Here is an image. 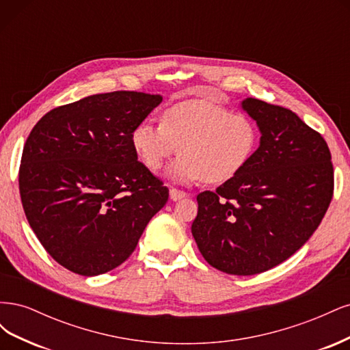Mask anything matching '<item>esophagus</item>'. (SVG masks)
I'll return each mask as SVG.
<instances>
[{
  "label": "esophagus",
  "instance_id": "1",
  "mask_svg": "<svg viewBox=\"0 0 350 350\" xmlns=\"http://www.w3.org/2000/svg\"><path fill=\"white\" fill-rule=\"evenodd\" d=\"M169 197H171V200L174 201H178V200H183L185 197H188V193L183 191V189H178V188H171L169 189Z\"/></svg>",
  "mask_w": 350,
  "mask_h": 350
}]
</instances>
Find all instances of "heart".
<instances>
[{
  "instance_id": "b5f03b06",
  "label": "heart",
  "mask_w": 350,
  "mask_h": 350,
  "mask_svg": "<svg viewBox=\"0 0 350 350\" xmlns=\"http://www.w3.org/2000/svg\"><path fill=\"white\" fill-rule=\"evenodd\" d=\"M257 143L248 115L206 100L176 103L163 111L161 125L144 120L131 131L133 149L152 172L179 152L167 174L181 183L229 181L250 163Z\"/></svg>"
}]
</instances>
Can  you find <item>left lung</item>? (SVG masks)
Instances as JSON below:
<instances>
[{
    "mask_svg": "<svg viewBox=\"0 0 350 350\" xmlns=\"http://www.w3.org/2000/svg\"><path fill=\"white\" fill-rule=\"evenodd\" d=\"M241 107L258 125L260 147L237 176L197 196L191 232L210 266L251 276L311 238L333 198L334 172L323 135L295 112L254 98Z\"/></svg>",
    "mask_w": 350,
    "mask_h": 350,
    "instance_id": "left-lung-1",
    "label": "left lung"
}]
</instances>
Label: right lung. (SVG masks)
Listing matches in <instances>:
<instances>
[{"mask_svg": "<svg viewBox=\"0 0 350 350\" xmlns=\"http://www.w3.org/2000/svg\"><path fill=\"white\" fill-rule=\"evenodd\" d=\"M161 94L111 92L49 111L23 147L18 189L42 247L62 267L98 276L129 258L169 189L131 146Z\"/></svg>", "mask_w": 350, "mask_h": 350, "instance_id": "add662e5", "label": "right lung"}]
</instances>
